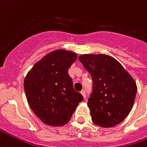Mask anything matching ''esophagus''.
Here are the masks:
<instances>
[{"label": "esophagus", "mask_w": 147, "mask_h": 147, "mask_svg": "<svg viewBox=\"0 0 147 147\" xmlns=\"http://www.w3.org/2000/svg\"><path fill=\"white\" fill-rule=\"evenodd\" d=\"M81 94L82 95V96H83L84 98H86V92H85V90H82L81 91Z\"/></svg>", "instance_id": "34e87169"}]
</instances>
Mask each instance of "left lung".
Masks as SVG:
<instances>
[{"label": "left lung", "instance_id": "obj_1", "mask_svg": "<svg viewBox=\"0 0 147 147\" xmlns=\"http://www.w3.org/2000/svg\"><path fill=\"white\" fill-rule=\"evenodd\" d=\"M93 82V91L88 100L92 120L109 128L128 116L136 98V82L116 59L104 54L78 57Z\"/></svg>", "mask_w": 147, "mask_h": 147}]
</instances>
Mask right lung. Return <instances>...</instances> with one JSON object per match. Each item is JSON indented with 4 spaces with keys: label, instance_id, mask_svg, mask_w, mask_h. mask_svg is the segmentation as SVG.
<instances>
[{
    "label": "right lung",
    "instance_id": "add662e5",
    "mask_svg": "<svg viewBox=\"0 0 147 147\" xmlns=\"http://www.w3.org/2000/svg\"><path fill=\"white\" fill-rule=\"evenodd\" d=\"M76 59L77 54L73 51L55 50L34 64L25 76L24 88L28 105L46 125H65L83 100L74 90L68 73Z\"/></svg>",
    "mask_w": 147,
    "mask_h": 147
}]
</instances>
